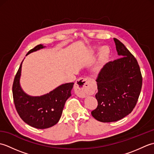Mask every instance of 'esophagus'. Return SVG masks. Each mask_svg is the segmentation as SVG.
<instances>
[{
    "mask_svg": "<svg viewBox=\"0 0 154 154\" xmlns=\"http://www.w3.org/2000/svg\"><path fill=\"white\" fill-rule=\"evenodd\" d=\"M91 79L89 78H79L75 83L74 91L75 94L81 98L85 97L87 94L91 91Z\"/></svg>",
    "mask_w": 154,
    "mask_h": 154,
    "instance_id": "obj_1",
    "label": "esophagus"
}]
</instances>
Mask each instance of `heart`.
Wrapping results in <instances>:
<instances>
[{"instance_id": "b5f03b06", "label": "heart", "mask_w": 154, "mask_h": 154, "mask_svg": "<svg viewBox=\"0 0 154 154\" xmlns=\"http://www.w3.org/2000/svg\"><path fill=\"white\" fill-rule=\"evenodd\" d=\"M108 50L106 47H104L102 50V53H103V57H104L105 55L108 54Z\"/></svg>"}]
</instances>
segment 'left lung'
<instances>
[{
  "label": "left lung",
  "mask_w": 154,
  "mask_h": 154,
  "mask_svg": "<svg viewBox=\"0 0 154 154\" xmlns=\"http://www.w3.org/2000/svg\"><path fill=\"white\" fill-rule=\"evenodd\" d=\"M122 56L104 65L97 78L98 106L91 112L96 120L115 122L131 113L141 92L142 76L138 61L122 42L114 38Z\"/></svg>",
  "instance_id": "1"
}]
</instances>
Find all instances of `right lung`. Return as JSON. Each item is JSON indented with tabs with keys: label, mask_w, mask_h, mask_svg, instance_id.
Masks as SVG:
<instances>
[{
	"label": "right lung",
	"mask_w": 154,
	"mask_h": 154,
	"mask_svg": "<svg viewBox=\"0 0 154 154\" xmlns=\"http://www.w3.org/2000/svg\"><path fill=\"white\" fill-rule=\"evenodd\" d=\"M43 48L42 45H38L29 51L27 55ZM22 63L12 85L13 100L18 115L24 122L35 128L45 129L54 126L60 120L65 103L71 95L74 83L62 85L41 97L27 95L19 83Z\"/></svg>",
	"instance_id": "1"
}]
</instances>
